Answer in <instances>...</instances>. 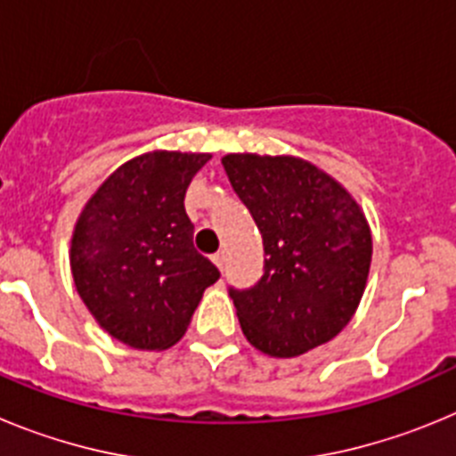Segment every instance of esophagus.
I'll list each match as a JSON object with an SVG mask.
<instances>
[{"label": "esophagus", "mask_w": 456, "mask_h": 456, "mask_svg": "<svg viewBox=\"0 0 456 456\" xmlns=\"http://www.w3.org/2000/svg\"><path fill=\"white\" fill-rule=\"evenodd\" d=\"M212 263H215L216 267H219L221 272H224V267H225V253L224 251L215 253V256H212Z\"/></svg>", "instance_id": "1"}]
</instances>
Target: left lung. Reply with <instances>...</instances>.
I'll use <instances>...</instances> for the list:
<instances>
[{"mask_svg":"<svg viewBox=\"0 0 456 456\" xmlns=\"http://www.w3.org/2000/svg\"><path fill=\"white\" fill-rule=\"evenodd\" d=\"M221 164L263 232V278L231 289L247 340L273 358L333 340L368 285L372 232L363 208L304 157L231 152Z\"/></svg>","mask_w":456,"mask_h":456,"instance_id":"1","label":"left lung"}]
</instances>
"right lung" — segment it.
<instances>
[{
	"instance_id": "add662e5",
	"label": "right lung",
	"mask_w": 456,
	"mask_h": 456,
	"mask_svg": "<svg viewBox=\"0 0 456 456\" xmlns=\"http://www.w3.org/2000/svg\"><path fill=\"white\" fill-rule=\"evenodd\" d=\"M209 152L151 151L120 164L84 205L70 272L100 329L162 352L187 331L219 269L193 248L184 191Z\"/></svg>"
}]
</instances>
